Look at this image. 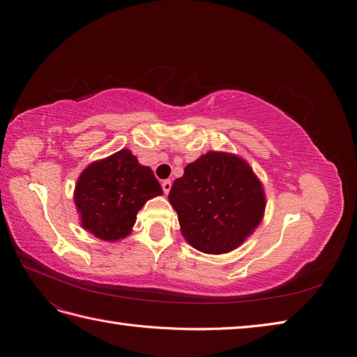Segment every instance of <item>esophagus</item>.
Returning a JSON list of instances; mask_svg holds the SVG:
<instances>
[{"label": "esophagus", "mask_w": 357, "mask_h": 357, "mask_svg": "<svg viewBox=\"0 0 357 357\" xmlns=\"http://www.w3.org/2000/svg\"><path fill=\"white\" fill-rule=\"evenodd\" d=\"M171 186H172L171 180H164V181H162V189H164V193H167V195H168V192L171 190Z\"/></svg>", "instance_id": "1"}]
</instances>
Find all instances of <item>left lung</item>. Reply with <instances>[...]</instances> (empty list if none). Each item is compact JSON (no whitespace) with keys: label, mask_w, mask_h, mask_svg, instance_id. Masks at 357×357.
I'll use <instances>...</instances> for the list:
<instances>
[{"label":"left lung","mask_w":357,"mask_h":357,"mask_svg":"<svg viewBox=\"0 0 357 357\" xmlns=\"http://www.w3.org/2000/svg\"><path fill=\"white\" fill-rule=\"evenodd\" d=\"M168 199L181 235L207 255L240 247L262 222L266 207L262 181L247 160L214 150L186 165Z\"/></svg>","instance_id":"8db88e82"}]
</instances>
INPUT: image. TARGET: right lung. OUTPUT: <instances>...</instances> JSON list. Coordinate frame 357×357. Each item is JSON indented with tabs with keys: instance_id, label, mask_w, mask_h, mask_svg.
<instances>
[{
	"instance_id": "right-lung-1",
	"label": "right lung",
	"mask_w": 357,
	"mask_h": 357,
	"mask_svg": "<svg viewBox=\"0 0 357 357\" xmlns=\"http://www.w3.org/2000/svg\"><path fill=\"white\" fill-rule=\"evenodd\" d=\"M162 188L153 171L129 149L95 160L79 176L74 204L82 228L102 241H119L132 232L137 213Z\"/></svg>"
}]
</instances>
